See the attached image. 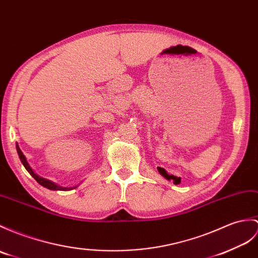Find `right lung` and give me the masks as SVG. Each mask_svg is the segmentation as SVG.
Returning a JSON list of instances; mask_svg holds the SVG:
<instances>
[{
    "label": "right lung",
    "instance_id": "right-lung-1",
    "mask_svg": "<svg viewBox=\"0 0 258 258\" xmlns=\"http://www.w3.org/2000/svg\"><path fill=\"white\" fill-rule=\"evenodd\" d=\"M16 151H17V154H19V157H20V159H21V161H22V164L24 165V167H25V169H26L29 173H31V176H32V177L35 179V180L37 181L40 185H43V187H45V188H47V189H50V190H61V191L73 190V189H75V188L78 187V185H75V187H69V188H67V187H61V185H58L57 183L52 182V181H50V180H48V179H45V178H43V177L36 175V173L34 172V170L32 169V167L29 166L26 157L24 156V154H23V152L21 151V148H20L19 144H17V143H16Z\"/></svg>",
    "mask_w": 258,
    "mask_h": 258
}]
</instances>
